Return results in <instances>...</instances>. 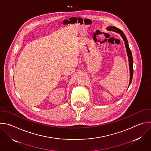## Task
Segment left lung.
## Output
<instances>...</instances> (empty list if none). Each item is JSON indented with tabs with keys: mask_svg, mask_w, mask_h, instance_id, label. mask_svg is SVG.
Listing matches in <instances>:
<instances>
[{
	"mask_svg": "<svg viewBox=\"0 0 151 151\" xmlns=\"http://www.w3.org/2000/svg\"><path fill=\"white\" fill-rule=\"evenodd\" d=\"M107 30H110V31H114L116 33H118L120 34V35L121 36V37H122L123 40H124L125 42V47H126V51L127 52V55H128V61H129V66H130V83H129V85H130L132 83V79H133V57H132V51L129 48V45H128V40L127 39L126 37V36H125L124 33H123V32L120 30L118 28H116L115 26H111V27H108L107 28Z\"/></svg>",
	"mask_w": 151,
	"mask_h": 151,
	"instance_id": "1",
	"label": "left lung"
}]
</instances>
